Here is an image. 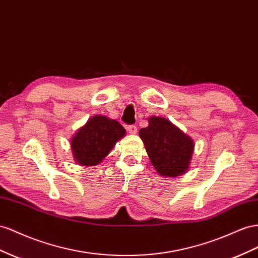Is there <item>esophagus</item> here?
Returning a JSON list of instances; mask_svg holds the SVG:
<instances>
[{
  "instance_id": "esophagus-1",
  "label": "esophagus",
  "mask_w": 258,
  "mask_h": 258,
  "mask_svg": "<svg viewBox=\"0 0 258 258\" xmlns=\"http://www.w3.org/2000/svg\"><path fill=\"white\" fill-rule=\"evenodd\" d=\"M127 129L129 131V134H132V135L137 134V131H138V128H137L136 124H130V126L127 127Z\"/></svg>"
}]
</instances>
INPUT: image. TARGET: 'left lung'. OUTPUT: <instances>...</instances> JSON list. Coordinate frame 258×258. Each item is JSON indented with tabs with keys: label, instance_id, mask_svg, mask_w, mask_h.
I'll use <instances>...</instances> for the list:
<instances>
[{
	"label": "left lung",
	"instance_id": "left-lung-1",
	"mask_svg": "<svg viewBox=\"0 0 258 258\" xmlns=\"http://www.w3.org/2000/svg\"><path fill=\"white\" fill-rule=\"evenodd\" d=\"M139 136L159 175L172 178L183 175L189 169L194 142L168 119L150 117L149 126L142 128Z\"/></svg>",
	"mask_w": 258,
	"mask_h": 258
}]
</instances>
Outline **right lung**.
I'll list each match as a JSON object with an SVG mask.
<instances>
[{
  "label": "right lung",
  "mask_w": 258,
  "mask_h": 258,
  "mask_svg": "<svg viewBox=\"0 0 258 258\" xmlns=\"http://www.w3.org/2000/svg\"><path fill=\"white\" fill-rule=\"evenodd\" d=\"M124 136L126 130L117 120L103 115L91 117L72 138L75 161L81 166L97 165Z\"/></svg>",
  "instance_id": "add662e5"
}]
</instances>
